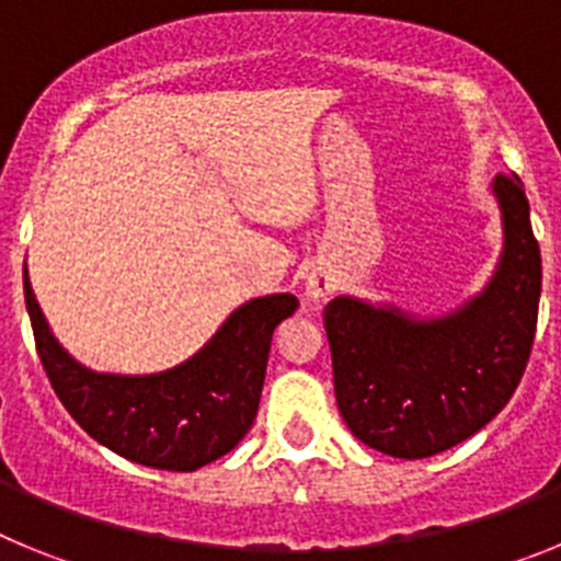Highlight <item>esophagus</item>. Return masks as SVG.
<instances>
[{
    "mask_svg": "<svg viewBox=\"0 0 561 561\" xmlns=\"http://www.w3.org/2000/svg\"><path fill=\"white\" fill-rule=\"evenodd\" d=\"M331 291H334V277L329 275V272L323 270V266H314V270L306 275V284H304V295L309 297L311 304H317V300H323V297H329Z\"/></svg>",
    "mask_w": 561,
    "mask_h": 561,
    "instance_id": "34e87169",
    "label": "esophagus"
}]
</instances>
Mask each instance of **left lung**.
<instances>
[{"instance_id":"left-lung-1","label":"left lung","mask_w":561,"mask_h":561,"mask_svg":"<svg viewBox=\"0 0 561 561\" xmlns=\"http://www.w3.org/2000/svg\"><path fill=\"white\" fill-rule=\"evenodd\" d=\"M503 250L458 309L419 317L342 295L325 306L336 408L385 455L419 460L483 430L517 390L537 331L542 257L519 176H494Z\"/></svg>"}]
</instances>
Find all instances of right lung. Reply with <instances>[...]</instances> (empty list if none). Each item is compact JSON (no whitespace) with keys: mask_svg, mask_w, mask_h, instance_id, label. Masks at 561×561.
<instances>
[{"mask_svg":"<svg viewBox=\"0 0 561 561\" xmlns=\"http://www.w3.org/2000/svg\"><path fill=\"white\" fill-rule=\"evenodd\" d=\"M36 351L67 413L98 444L134 463L193 472L250 433L264 388L272 334L297 309L289 291L238 306L191 359L160 374H103L56 340L24 266Z\"/></svg>","mask_w":561,"mask_h":561,"instance_id":"right-lung-1","label":"right lung"}]
</instances>
